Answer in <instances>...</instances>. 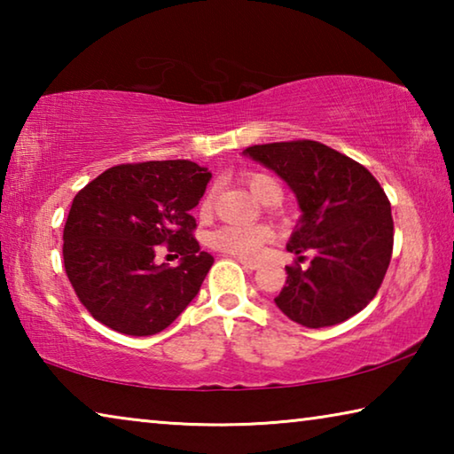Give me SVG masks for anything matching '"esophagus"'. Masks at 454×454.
Wrapping results in <instances>:
<instances>
[{"instance_id": "1", "label": "esophagus", "mask_w": 454, "mask_h": 454, "mask_svg": "<svg viewBox=\"0 0 454 454\" xmlns=\"http://www.w3.org/2000/svg\"><path fill=\"white\" fill-rule=\"evenodd\" d=\"M236 262H240L244 268H248V270H256V268L260 266V262H256V260H250L244 256H236Z\"/></svg>"}]
</instances>
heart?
<instances>
[{
  "instance_id": "heart-1",
  "label": "heart",
  "mask_w": 454,
  "mask_h": 454,
  "mask_svg": "<svg viewBox=\"0 0 454 454\" xmlns=\"http://www.w3.org/2000/svg\"><path fill=\"white\" fill-rule=\"evenodd\" d=\"M246 184L254 198L260 202H280L282 198V186L276 182L272 176L268 174H248L246 176ZM212 206V194H206L200 210L204 214L210 210ZM272 238V230L268 226H222L214 230L210 234V244L214 248L230 252V254H240V256H252L260 250V246L268 242Z\"/></svg>"
}]
</instances>
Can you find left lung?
Wrapping results in <instances>:
<instances>
[{
    "label": "left lung",
    "instance_id": "left-lung-1",
    "mask_svg": "<svg viewBox=\"0 0 454 454\" xmlns=\"http://www.w3.org/2000/svg\"><path fill=\"white\" fill-rule=\"evenodd\" d=\"M244 156L288 184L301 218L286 244L306 268L286 266L274 302L306 328L334 326L376 296L393 254L390 202L355 160L312 140L250 145Z\"/></svg>",
    "mask_w": 454,
    "mask_h": 454
}]
</instances>
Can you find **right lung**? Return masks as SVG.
<instances>
[{"label": "right lung", "instance_id": "1", "mask_svg": "<svg viewBox=\"0 0 454 454\" xmlns=\"http://www.w3.org/2000/svg\"><path fill=\"white\" fill-rule=\"evenodd\" d=\"M212 174L188 160L114 166L75 194L64 228V266L98 322L128 336L162 333L194 301L214 258L192 236ZM183 256L153 260L158 245Z\"/></svg>", "mask_w": 454, "mask_h": 454}]
</instances>
